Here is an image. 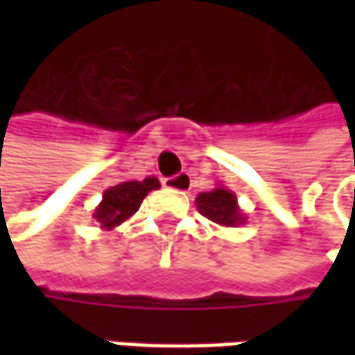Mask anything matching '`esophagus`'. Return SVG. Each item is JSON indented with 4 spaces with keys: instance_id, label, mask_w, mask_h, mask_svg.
<instances>
[{
    "instance_id": "esophagus-1",
    "label": "esophagus",
    "mask_w": 355,
    "mask_h": 355,
    "mask_svg": "<svg viewBox=\"0 0 355 355\" xmlns=\"http://www.w3.org/2000/svg\"><path fill=\"white\" fill-rule=\"evenodd\" d=\"M164 185H166L168 189L185 193V191L189 189V185H191V178H189V173H180V175H173V178L164 180Z\"/></svg>"
}]
</instances>
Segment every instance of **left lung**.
<instances>
[{
  "instance_id": "8db88e82",
  "label": "left lung",
  "mask_w": 355,
  "mask_h": 355,
  "mask_svg": "<svg viewBox=\"0 0 355 355\" xmlns=\"http://www.w3.org/2000/svg\"><path fill=\"white\" fill-rule=\"evenodd\" d=\"M198 211L209 221L223 227L245 225L247 215L239 207L237 196L223 185H217L211 191H203L196 198Z\"/></svg>"
}]
</instances>
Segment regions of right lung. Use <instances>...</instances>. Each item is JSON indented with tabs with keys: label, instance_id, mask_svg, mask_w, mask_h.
<instances>
[{
	"label": "right lung",
	"instance_id": "right-lung-1",
	"mask_svg": "<svg viewBox=\"0 0 355 355\" xmlns=\"http://www.w3.org/2000/svg\"><path fill=\"white\" fill-rule=\"evenodd\" d=\"M157 187H159L157 178H146L142 182L132 180V182L112 185V187L104 189L103 201L96 205L92 219L101 229L110 231L138 211L144 198Z\"/></svg>",
	"mask_w": 355,
	"mask_h": 355
}]
</instances>
